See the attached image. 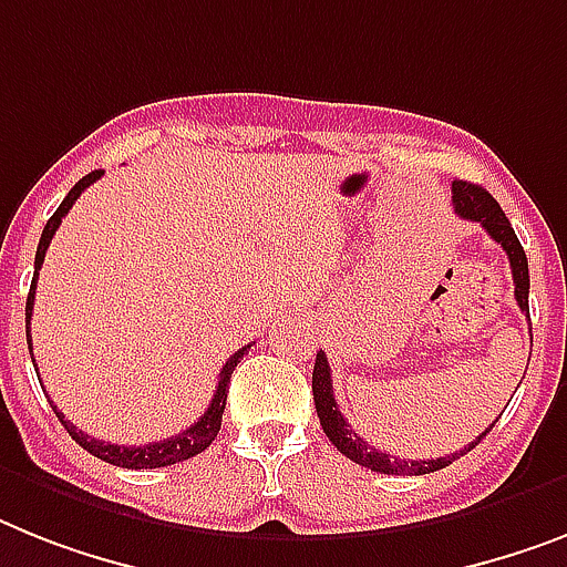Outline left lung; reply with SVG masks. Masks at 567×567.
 <instances>
[{
	"label": "left lung",
	"instance_id": "1",
	"mask_svg": "<svg viewBox=\"0 0 567 567\" xmlns=\"http://www.w3.org/2000/svg\"><path fill=\"white\" fill-rule=\"evenodd\" d=\"M452 205H455V214L461 219H470V223H478L489 237H493L509 257V272H513V284H516V301L522 307L527 318H530V307H527V292H530V275H527V255L522 249V243H518L516 231L509 226V219L504 217L502 205L495 203L489 190L481 188V185H472V182H452ZM533 341V336H530ZM312 400H316V411L318 420H321V429L330 437L336 449H339L341 455H348L350 461L364 466V470L371 472H382V475H429V472L446 470L449 463L463 457L466 452L478 446L481 437H486V432L493 429H486L481 432L478 437L472 443L461 449V452H452L446 457H434V461H402V457L385 455V452H379V449L368 446V441H362L350 423L344 420V414L336 405L333 396V377H330V362H327L324 350H318L316 353V368H312Z\"/></svg>",
	"mask_w": 567,
	"mask_h": 567
}]
</instances>
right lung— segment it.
I'll return each instance as SVG.
<instances>
[{
	"instance_id": "add662e5",
	"label": "right lung",
	"mask_w": 567,
	"mask_h": 567,
	"mask_svg": "<svg viewBox=\"0 0 567 567\" xmlns=\"http://www.w3.org/2000/svg\"><path fill=\"white\" fill-rule=\"evenodd\" d=\"M104 176V171H92L89 176H83L78 185H74L72 190H69V196H65L63 203H60V208L51 214V219L45 223V228H42V237H40V246H37V257H34V280H31V292H28V301H25V336H28V350H31V310H34V289H37V275H40V266L42 260H45V251H49V243L51 237H54V231L60 228V223H63V217L72 210L74 199L83 194V190L92 185V182H97ZM251 344H246V348H240L237 353H234L231 359H228L226 364H223V371H219V382H217V391H214V396H210V405L208 411H205L203 417L196 420L190 429H185L182 434H176V437H167V441H158V443H147V446H115V443H104L97 441V437H89V434H83L78 425H72L69 420L63 417V411L51 402V409H54V414H58V420L63 423V429L69 434H72L74 443H81L83 449H86L89 455L101 457V461L112 463V466H124V470H158V466H171V463H179V461H188V457H196L199 452H205V449L210 446V441L219 434V425H223V411H226V396H228V382H231V373L234 368H237V362H240L246 353H249ZM37 368V364H34Z\"/></svg>"
}]
</instances>
